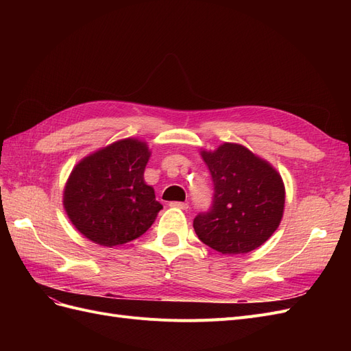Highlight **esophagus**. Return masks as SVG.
Returning <instances> with one entry per match:
<instances>
[{"instance_id": "obj_1", "label": "esophagus", "mask_w": 351, "mask_h": 351, "mask_svg": "<svg viewBox=\"0 0 351 351\" xmlns=\"http://www.w3.org/2000/svg\"><path fill=\"white\" fill-rule=\"evenodd\" d=\"M169 206L177 208V209H183V210H186V209L189 208V204H186V202H171V204H169Z\"/></svg>"}]
</instances>
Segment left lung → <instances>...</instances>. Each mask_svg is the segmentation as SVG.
Listing matches in <instances>:
<instances>
[{
  "label": "left lung",
  "instance_id": "1",
  "mask_svg": "<svg viewBox=\"0 0 351 351\" xmlns=\"http://www.w3.org/2000/svg\"><path fill=\"white\" fill-rule=\"evenodd\" d=\"M214 180L212 209L193 221L200 241L222 254L249 253L267 241L284 215L285 187L267 159L240 143L200 149Z\"/></svg>",
  "mask_w": 351,
  "mask_h": 351
}]
</instances>
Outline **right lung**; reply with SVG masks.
<instances>
[{
  "mask_svg": "<svg viewBox=\"0 0 351 351\" xmlns=\"http://www.w3.org/2000/svg\"><path fill=\"white\" fill-rule=\"evenodd\" d=\"M151 149L127 137L89 154L70 173L62 205L88 240L114 247L141 237L162 209L143 174Z\"/></svg>",
  "mask_w": 351,
  "mask_h": 351,
  "instance_id": "obj_1",
  "label": "right lung"
}]
</instances>
